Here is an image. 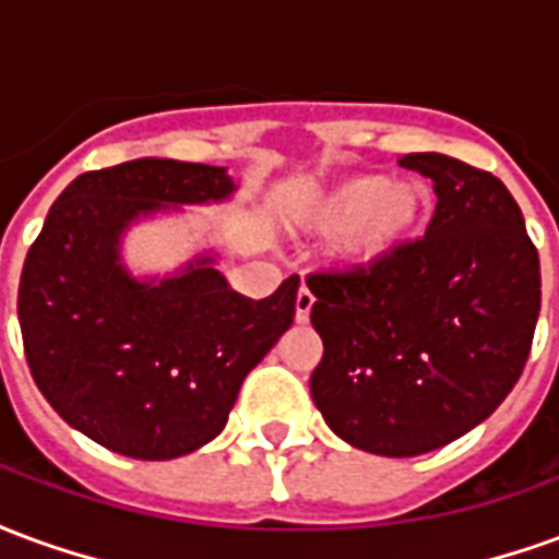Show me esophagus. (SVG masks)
Listing matches in <instances>:
<instances>
[{"label":"esophagus","mask_w":559,"mask_h":559,"mask_svg":"<svg viewBox=\"0 0 559 559\" xmlns=\"http://www.w3.org/2000/svg\"><path fill=\"white\" fill-rule=\"evenodd\" d=\"M311 308H314V293L308 290V287H299V293H296V320H299V323H308Z\"/></svg>","instance_id":"obj_1"}]
</instances>
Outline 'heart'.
Returning a JSON list of instances; mask_svg holds the SVG:
<instances>
[{
	"label": "heart",
	"mask_w": 559,
	"mask_h": 559,
	"mask_svg": "<svg viewBox=\"0 0 559 559\" xmlns=\"http://www.w3.org/2000/svg\"><path fill=\"white\" fill-rule=\"evenodd\" d=\"M421 212L419 191L383 176H350L296 212V224L314 236H340L350 263H371L404 242Z\"/></svg>",
	"instance_id": "1"
}]
</instances>
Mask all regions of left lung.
I'll use <instances>...</instances> for the list:
<instances>
[{
	"label": "left lung",
	"mask_w": 559,
	"mask_h": 559,
	"mask_svg": "<svg viewBox=\"0 0 559 559\" xmlns=\"http://www.w3.org/2000/svg\"><path fill=\"white\" fill-rule=\"evenodd\" d=\"M433 182L428 230L368 266L314 272L323 359L311 399L341 440L386 457L452 443L491 416L530 356L542 305L515 197L440 152L399 158Z\"/></svg>",
	"instance_id": "1"
}]
</instances>
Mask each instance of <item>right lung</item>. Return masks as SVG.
I'll use <instances>...</instances> for the list:
<instances>
[{"mask_svg": "<svg viewBox=\"0 0 559 559\" xmlns=\"http://www.w3.org/2000/svg\"><path fill=\"white\" fill-rule=\"evenodd\" d=\"M233 191L224 167L126 160L78 176L32 242L17 293L32 380L71 428L110 452L170 461L215 440L248 371L290 329L296 275L257 302L209 254L160 281L122 266L131 221Z\"/></svg>", "mask_w": 559, "mask_h": 559, "instance_id": "obj_1", "label": "right lung"}]
</instances>
